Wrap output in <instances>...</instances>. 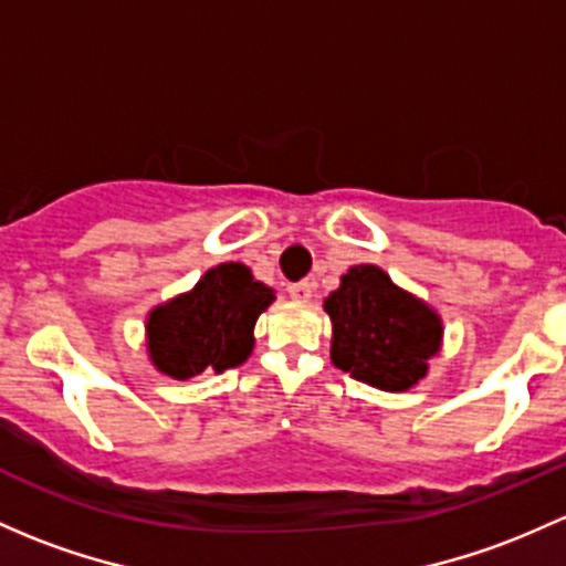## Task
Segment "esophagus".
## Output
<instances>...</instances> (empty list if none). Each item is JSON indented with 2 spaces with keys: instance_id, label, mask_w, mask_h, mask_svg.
<instances>
[{
  "instance_id": "obj_1",
  "label": "esophagus",
  "mask_w": 566,
  "mask_h": 566,
  "mask_svg": "<svg viewBox=\"0 0 566 566\" xmlns=\"http://www.w3.org/2000/svg\"><path fill=\"white\" fill-rule=\"evenodd\" d=\"M287 293H290V298H293V301L308 303V301H312V293H314V282H295V284H290Z\"/></svg>"
}]
</instances>
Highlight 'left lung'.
Here are the masks:
<instances>
[{"label":"left lung","mask_w":566,"mask_h":566,"mask_svg":"<svg viewBox=\"0 0 566 566\" xmlns=\"http://www.w3.org/2000/svg\"><path fill=\"white\" fill-rule=\"evenodd\" d=\"M331 360L358 382L403 392L428 377L442 349V317L423 298L398 287L379 265H353L323 301Z\"/></svg>","instance_id":"left-lung-1"}]
</instances>
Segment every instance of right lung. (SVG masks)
<instances>
[{
  "label": "right lung",
  "instance_id": "right-lung-1",
  "mask_svg": "<svg viewBox=\"0 0 566 566\" xmlns=\"http://www.w3.org/2000/svg\"><path fill=\"white\" fill-rule=\"evenodd\" d=\"M276 301L243 263L208 268L187 293L146 314L148 360L170 379L241 366L254 349V323Z\"/></svg>",
  "mask_w": 566,
  "mask_h": 566
}]
</instances>
